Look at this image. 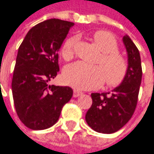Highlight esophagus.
I'll return each mask as SVG.
<instances>
[{
    "mask_svg": "<svg viewBox=\"0 0 154 154\" xmlns=\"http://www.w3.org/2000/svg\"><path fill=\"white\" fill-rule=\"evenodd\" d=\"M81 94H82V92L78 91V90H74V91H73V97H79Z\"/></svg>",
    "mask_w": 154,
    "mask_h": 154,
    "instance_id": "esophagus-1",
    "label": "esophagus"
}]
</instances>
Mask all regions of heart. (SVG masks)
I'll use <instances>...</instances> for the list:
<instances>
[{
    "label": "heart",
    "mask_w": 154,
    "mask_h": 154,
    "mask_svg": "<svg viewBox=\"0 0 154 154\" xmlns=\"http://www.w3.org/2000/svg\"><path fill=\"white\" fill-rule=\"evenodd\" d=\"M93 39L103 52L97 61L100 66H89L83 62L69 65L63 71L64 82L79 90L98 88L105 80L110 88L119 86L126 76L128 65L125 58L118 53L116 38L108 31L98 30L93 34ZM75 42V38H69L64 42L61 55L65 60L73 58Z\"/></svg>",
    "instance_id": "b5f03b06"
}]
</instances>
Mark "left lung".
<instances>
[{
  "label": "left lung",
  "mask_w": 154,
  "mask_h": 154,
  "mask_svg": "<svg viewBox=\"0 0 154 154\" xmlns=\"http://www.w3.org/2000/svg\"><path fill=\"white\" fill-rule=\"evenodd\" d=\"M128 57V70L124 81L112 92L92 93V106L86 115L88 125L96 132L113 134L120 130L133 116L142 82L141 57L137 47L124 36Z\"/></svg>",
  "instance_id": "1"
}]
</instances>
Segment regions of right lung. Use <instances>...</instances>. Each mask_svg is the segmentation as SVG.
<instances>
[{
    "label": "right lung",
    "mask_w": 154,
    "mask_h": 154,
    "mask_svg": "<svg viewBox=\"0 0 154 154\" xmlns=\"http://www.w3.org/2000/svg\"><path fill=\"white\" fill-rule=\"evenodd\" d=\"M73 25L58 19L42 21L29 30L19 48L12 97L20 120L29 129L54 125L73 96L69 87L49 85L59 71L57 51Z\"/></svg>",
    "instance_id": "obj_1"
}]
</instances>
